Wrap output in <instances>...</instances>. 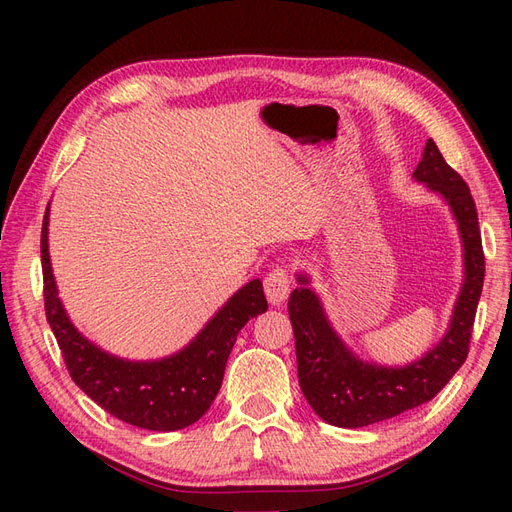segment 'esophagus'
Wrapping results in <instances>:
<instances>
[{"instance_id":"34e87169","label":"esophagus","mask_w":512,"mask_h":512,"mask_svg":"<svg viewBox=\"0 0 512 512\" xmlns=\"http://www.w3.org/2000/svg\"><path fill=\"white\" fill-rule=\"evenodd\" d=\"M265 292L271 305H280L288 299L290 294V275L286 269H273L265 277Z\"/></svg>"}]
</instances>
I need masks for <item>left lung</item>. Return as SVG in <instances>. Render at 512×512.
Segmentation results:
<instances>
[{
  "label": "left lung",
  "mask_w": 512,
  "mask_h": 512,
  "mask_svg": "<svg viewBox=\"0 0 512 512\" xmlns=\"http://www.w3.org/2000/svg\"><path fill=\"white\" fill-rule=\"evenodd\" d=\"M451 211L461 239L463 280L444 335L418 359L384 365L356 354L333 327L312 277L297 273L288 314L297 348L299 384L307 404L324 423L359 429L427 404L455 376L468 356L476 305L485 280L478 215L468 185L448 166L436 143L427 141L412 173Z\"/></svg>",
  "instance_id": "1"
}]
</instances>
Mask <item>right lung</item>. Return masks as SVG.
I'll return each instance as SVG.
<instances>
[{
	"label": "right lung",
	"instance_id": "1",
	"mask_svg": "<svg viewBox=\"0 0 512 512\" xmlns=\"http://www.w3.org/2000/svg\"><path fill=\"white\" fill-rule=\"evenodd\" d=\"M49 215L51 203L40 239L44 312L76 386L108 414L134 427L177 431L196 423L220 391L239 331L247 320L267 312L262 282L241 286L181 350L162 359H123L87 339L61 303L49 254Z\"/></svg>",
	"mask_w": 512,
	"mask_h": 512
}]
</instances>
